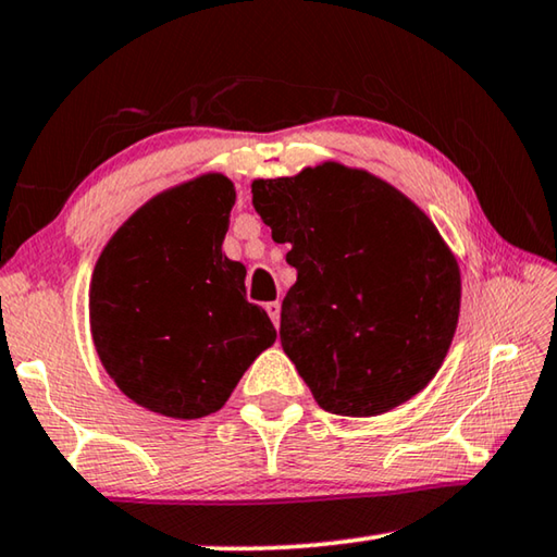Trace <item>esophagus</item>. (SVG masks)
I'll list each match as a JSON object with an SVG mask.
<instances>
[{"instance_id": "esophagus-1", "label": "esophagus", "mask_w": 557, "mask_h": 557, "mask_svg": "<svg viewBox=\"0 0 557 557\" xmlns=\"http://www.w3.org/2000/svg\"><path fill=\"white\" fill-rule=\"evenodd\" d=\"M280 301H268V305H265V312L270 314V319H272V324H280Z\"/></svg>"}]
</instances>
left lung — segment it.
I'll return each instance as SVG.
<instances>
[{"mask_svg":"<svg viewBox=\"0 0 557 557\" xmlns=\"http://www.w3.org/2000/svg\"><path fill=\"white\" fill-rule=\"evenodd\" d=\"M297 282L280 342L319 408L373 418L435 379L459 322V262L418 203L366 169L322 162L256 178Z\"/></svg>","mask_w":557,"mask_h":557,"instance_id":"8db88e82","label":"left lung"}]
</instances>
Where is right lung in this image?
Instances as JSON below:
<instances>
[{
    "instance_id": "obj_1",
    "label": "right lung",
    "mask_w": 557,
    "mask_h": 557,
    "mask_svg": "<svg viewBox=\"0 0 557 557\" xmlns=\"http://www.w3.org/2000/svg\"><path fill=\"white\" fill-rule=\"evenodd\" d=\"M235 186L219 172L157 194L112 233L90 277V334L132 403L174 420L221 410L275 344L245 299L243 262L221 250Z\"/></svg>"
}]
</instances>
